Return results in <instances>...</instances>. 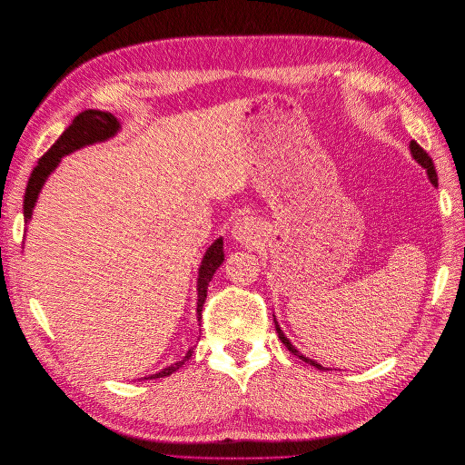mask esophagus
I'll return each instance as SVG.
<instances>
[{"mask_svg":"<svg viewBox=\"0 0 465 465\" xmlns=\"http://www.w3.org/2000/svg\"><path fill=\"white\" fill-rule=\"evenodd\" d=\"M254 232H256V223H254L252 219L244 217V219H238V221L234 223L232 234H234V238H238V241H241V242H248L250 238L254 236Z\"/></svg>","mask_w":465,"mask_h":465,"instance_id":"1","label":"esophagus"}]
</instances>
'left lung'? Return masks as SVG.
Segmentation results:
<instances>
[{
  "instance_id": "left-lung-1",
  "label": "left lung",
  "mask_w": 465,
  "mask_h": 465,
  "mask_svg": "<svg viewBox=\"0 0 465 465\" xmlns=\"http://www.w3.org/2000/svg\"><path fill=\"white\" fill-rule=\"evenodd\" d=\"M411 153H412V156H415V160L419 162V164L422 166V168H426V172H429V178H430V182L434 183V185H438V178H436V170H434V164H432V158L424 153V150L415 143V141H411ZM275 331H278V336H280V341L285 344V348L290 350L292 354H295L299 360H303V361H307V363H311V366H315L317 370H326V368H322L321 363H317V361H312V360H309V358H305L303 354H299L297 350H295V346L287 341V336L282 332V329L278 326V322H275Z\"/></svg>"
}]
</instances>
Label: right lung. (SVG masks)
<instances>
[{
  "label": "right lung",
  "mask_w": 465,
  "mask_h": 465,
  "mask_svg": "<svg viewBox=\"0 0 465 465\" xmlns=\"http://www.w3.org/2000/svg\"><path fill=\"white\" fill-rule=\"evenodd\" d=\"M119 131V121L111 115V113L105 111H95V109H87L84 113H80L78 117H74L70 127L60 134V139L50 146L46 153L41 156L39 164L35 166L29 183H27V190H25V202H23V215H25V223L31 221L33 215V207L36 203V197H39V192L43 190V183L46 182V178L53 172L62 156H66L74 150H78L82 146L87 144H94L99 141H107L109 136H113ZM224 260L223 254V238H217L213 246L207 250L203 262H202V268H199V280H197V319L202 321V311H203V303H205V297H207V287L209 282L213 278V273L217 272V268L221 266ZM193 354V348L190 352L185 354V358L178 363H173V366H168L162 371L150 375V380L153 378H166V375L178 371L185 360H190Z\"/></svg>",
  "instance_id": "obj_1"
}]
</instances>
